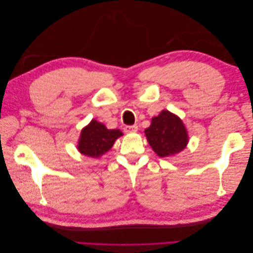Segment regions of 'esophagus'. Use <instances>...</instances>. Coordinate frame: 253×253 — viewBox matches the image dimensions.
Listing matches in <instances>:
<instances>
[{"label": "esophagus", "instance_id": "1", "mask_svg": "<svg viewBox=\"0 0 253 253\" xmlns=\"http://www.w3.org/2000/svg\"><path fill=\"white\" fill-rule=\"evenodd\" d=\"M138 131V126H125V132L129 134V133H136Z\"/></svg>", "mask_w": 253, "mask_h": 253}]
</instances>
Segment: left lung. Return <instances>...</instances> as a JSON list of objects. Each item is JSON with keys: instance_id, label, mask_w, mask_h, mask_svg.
Listing matches in <instances>:
<instances>
[{"instance_id": "obj_1", "label": "left lung", "mask_w": 253, "mask_h": 253, "mask_svg": "<svg viewBox=\"0 0 253 253\" xmlns=\"http://www.w3.org/2000/svg\"><path fill=\"white\" fill-rule=\"evenodd\" d=\"M144 135L151 148L159 157L178 154L187 147L189 134L182 120L168 110L152 118L151 125L144 129Z\"/></svg>"}]
</instances>
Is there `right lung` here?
<instances>
[{"label":"right lung","mask_w":253,"mask_h":253,"mask_svg":"<svg viewBox=\"0 0 253 253\" xmlns=\"http://www.w3.org/2000/svg\"><path fill=\"white\" fill-rule=\"evenodd\" d=\"M124 135L120 129H109L101 122L91 119L89 124L81 129L77 149L81 154L99 158L110 151L119 137Z\"/></svg>","instance_id":"obj_1"}]
</instances>
